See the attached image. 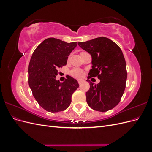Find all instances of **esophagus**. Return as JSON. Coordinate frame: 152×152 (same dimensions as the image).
I'll return each mask as SVG.
<instances>
[{
    "label": "esophagus",
    "mask_w": 152,
    "mask_h": 152,
    "mask_svg": "<svg viewBox=\"0 0 152 152\" xmlns=\"http://www.w3.org/2000/svg\"><path fill=\"white\" fill-rule=\"evenodd\" d=\"M82 82H83V80H78V83H79V84H81Z\"/></svg>",
    "instance_id": "34e87169"
}]
</instances>
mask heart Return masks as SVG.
<instances>
[{
	"label": "heart",
	"mask_w": 152,
	"mask_h": 152,
	"mask_svg": "<svg viewBox=\"0 0 152 152\" xmlns=\"http://www.w3.org/2000/svg\"><path fill=\"white\" fill-rule=\"evenodd\" d=\"M70 74L75 78H81L83 75V72L79 68H74L70 72Z\"/></svg>",
	"instance_id": "obj_1"
}]
</instances>
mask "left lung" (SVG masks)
Wrapping results in <instances>:
<instances>
[{"mask_svg":"<svg viewBox=\"0 0 152 152\" xmlns=\"http://www.w3.org/2000/svg\"><path fill=\"white\" fill-rule=\"evenodd\" d=\"M78 45L92 57V68L88 79L98 77V84L89 82L86 93L89 107L99 112H107L120 102L126 88L127 70L125 58L121 48L107 37H98Z\"/></svg>","mask_w":152,"mask_h":152,"instance_id":"obj_1","label":"left lung"}]
</instances>
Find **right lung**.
<instances>
[{
  "mask_svg": "<svg viewBox=\"0 0 152 152\" xmlns=\"http://www.w3.org/2000/svg\"><path fill=\"white\" fill-rule=\"evenodd\" d=\"M77 42L67 43L55 38L44 40L35 49L28 66V84L41 107L49 112L64 111L79 87L76 79L68 76L63 82L56 79L58 69L66 65L68 56Z\"/></svg>",
  "mask_w": 152,
  "mask_h": 152,
  "instance_id": "1",
  "label": "right lung"
}]
</instances>
